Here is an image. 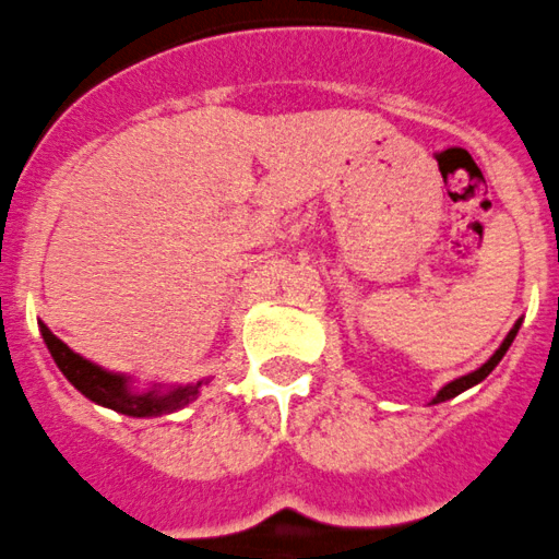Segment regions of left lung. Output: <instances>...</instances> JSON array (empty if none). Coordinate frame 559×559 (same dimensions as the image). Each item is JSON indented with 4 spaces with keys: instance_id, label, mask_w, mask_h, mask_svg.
Instances as JSON below:
<instances>
[{
    "instance_id": "1",
    "label": "left lung",
    "mask_w": 559,
    "mask_h": 559,
    "mask_svg": "<svg viewBox=\"0 0 559 559\" xmlns=\"http://www.w3.org/2000/svg\"><path fill=\"white\" fill-rule=\"evenodd\" d=\"M518 329H521V320H518V323L512 325V329H510V334H507V336H504V342H501V345H499V350H496V354H492L490 359L485 361V365H481V367H476V370H471V373H467V376H460V379L449 381V384L442 386V390L437 392L435 399H431V404H442V401L456 399V395H460V392L471 390V386H476V384H479V381H485L487 376H490L492 370H496V365H499V361L504 359V354H507V350H510L512 340H515Z\"/></svg>"
}]
</instances>
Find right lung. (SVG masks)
<instances>
[{
	"label": "right lung",
	"instance_id": "obj_1",
	"mask_svg": "<svg viewBox=\"0 0 559 559\" xmlns=\"http://www.w3.org/2000/svg\"><path fill=\"white\" fill-rule=\"evenodd\" d=\"M41 329L44 342H47L49 354H52L55 365L60 367V373L72 381L74 390H80L88 401L105 406V409H114L119 415L130 417H158L169 415V412H178L183 406H189L192 401H198L203 384H209V379L194 381V384L173 386V390H160L158 384H153L150 390H135L133 379L124 373H110L105 367L94 365V361L83 359L80 354H74L67 342L58 340L52 331L44 323H38Z\"/></svg>",
	"mask_w": 559,
	"mask_h": 559
}]
</instances>
